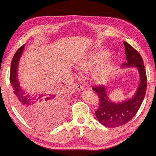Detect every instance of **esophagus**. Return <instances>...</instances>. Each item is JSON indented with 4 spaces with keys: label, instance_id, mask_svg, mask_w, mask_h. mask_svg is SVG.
I'll use <instances>...</instances> for the list:
<instances>
[{
    "label": "esophagus",
    "instance_id": "1",
    "mask_svg": "<svg viewBox=\"0 0 156 156\" xmlns=\"http://www.w3.org/2000/svg\"><path fill=\"white\" fill-rule=\"evenodd\" d=\"M73 86H74V87H75L76 90H77V91H81V90H83V87L79 85V84L75 83V84H74Z\"/></svg>",
    "mask_w": 156,
    "mask_h": 156
}]
</instances>
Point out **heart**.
Masks as SVG:
<instances>
[{
  "label": "heart",
  "instance_id": "heart-1",
  "mask_svg": "<svg viewBox=\"0 0 156 156\" xmlns=\"http://www.w3.org/2000/svg\"><path fill=\"white\" fill-rule=\"evenodd\" d=\"M108 56L109 53L107 52H102L87 56L77 64V69L80 71H88L90 70L95 64L101 62ZM111 69V64L110 62L104 64L99 70L94 73L93 77L94 81L97 83H101L107 78Z\"/></svg>",
  "mask_w": 156,
  "mask_h": 156
}]
</instances>
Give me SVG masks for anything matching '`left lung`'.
<instances>
[{
  "instance_id": "left-lung-1",
  "label": "left lung",
  "mask_w": 156,
  "mask_h": 156,
  "mask_svg": "<svg viewBox=\"0 0 156 156\" xmlns=\"http://www.w3.org/2000/svg\"><path fill=\"white\" fill-rule=\"evenodd\" d=\"M123 44L127 61L122 64L121 68L135 67L140 76V83L135 95L131 99L115 103L110 100L107 87L102 85L92 87L93 90L99 95L100 102L99 108L95 111V116L101 124L109 128L122 126L132 119L140 108L146 93L147 75L142 57L125 41Z\"/></svg>"
}]
</instances>
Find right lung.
Returning <instances> with one entry per match:
<instances>
[{
    "label": "right lung",
    "mask_w": 156,
    "mask_h": 156,
    "mask_svg": "<svg viewBox=\"0 0 156 156\" xmlns=\"http://www.w3.org/2000/svg\"><path fill=\"white\" fill-rule=\"evenodd\" d=\"M24 45H22L15 53L11 64L10 82L14 90L16 105L21 114L30 124L41 127V112H62L65 108V101L61 94L55 92L48 94H35L30 95L21 87L18 78V64L24 51Z\"/></svg>",
    "instance_id": "obj_1"
}]
</instances>
